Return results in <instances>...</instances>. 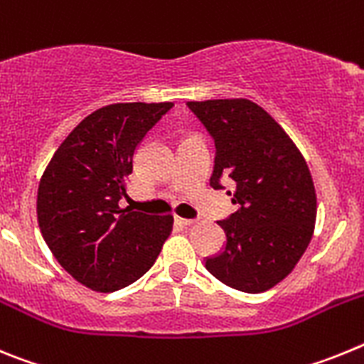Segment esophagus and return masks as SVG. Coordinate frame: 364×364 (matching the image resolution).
Returning <instances> with one entry per match:
<instances>
[{"label":"esophagus","mask_w":364,"mask_h":364,"mask_svg":"<svg viewBox=\"0 0 364 364\" xmlns=\"http://www.w3.org/2000/svg\"><path fill=\"white\" fill-rule=\"evenodd\" d=\"M175 220L178 222V224H184V226H191L193 222V218H184V217H175Z\"/></svg>","instance_id":"esophagus-1"}]
</instances>
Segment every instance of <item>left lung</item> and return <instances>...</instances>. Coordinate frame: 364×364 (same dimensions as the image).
I'll return each mask as SVG.
<instances>
[{
	"mask_svg": "<svg viewBox=\"0 0 364 364\" xmlns=\"http://www.w3.org/2000/svg\"><path fill=\"white\" fill-rule=\"evenodd\" d=\"M215 140L210 186L230 176L239 210L218 226L226 246L205 269L235 290L260 294L288 277L311 240L317 197L306 160L277 122L252 100L188 102ZM231 195V191H228Z\"/></svg>",
	"mask_w": 364,
	"mask_h": 364,
	"instance_id": "left-lung-1",
	"label": "left lung"
}]
</instances>
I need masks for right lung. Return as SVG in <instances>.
Listing matches in <instances>:
<instances>
[{
    "label": "right lung",
    "mask_w": 364,
    "mask_h": 364,
    "mask_svg": "<svg viewBox=\"0 0 364 364\" xmlns=\"http://www.w3.org/2000/svg\"><path fill=\"white\" fill-rule=\"evenodd\" d=\"M173 107L112 104L69 133L38 188V224L45 242L78 282L109 294L133 284L154 264L173 230L171 215L122 210L138 144Z\"/></svg>",
    "instance_id": "add662e5"
}]
</instances>
